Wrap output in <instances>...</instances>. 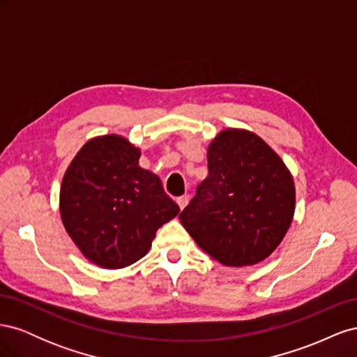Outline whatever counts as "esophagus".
Masks as SVG:
<instances>
[{
	"instance_id": "34e87169",
	"label": "esophagus",
	"mask_w": 357,
	"mask_h": 357,
	"mask_svg": "<svg viewBox=\"0 0 357 357\" xmlns=\"http://www.w3.org/2000/svg\"><path fill=\"white\" fill-rule=\"evenodd\" d=\"M188 202H189V195H183V197H178V198H177V204L180 205L181 210L186 207Z\"/></svg>"
}]
</instances>
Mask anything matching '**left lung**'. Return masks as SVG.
I'll list each match as a JSON object with an SVG mask.
<instances>
[{"label":"left lung","mask_w":357,"mask_h":357,"mask_svg":"<svg viewBox=\"0 0 357 357\" xmlns=\"http://www.w3.org/2000/svg\"><path fill=\"white\" fill-rule=\"evenodd\" d=\"M208 176L178 215L195 243L228 266L262 262L294 220L290 171L255 132L226 128L208 146Z\"/></svg>","instance_id":"obj_1"}]
</instances>
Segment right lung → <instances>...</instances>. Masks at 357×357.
Instances as JSON below:
<instances>
[{
  "instance_id": "1",
  "label": "right lung",
  "mask_w": 357,
  "mask_h": 357,
  "mask_svg": "<svg viewBox=\"0 0 357 357\" xmlns=\"http://www.w3.org/2000/svg\"><path fill=\"white\" fill-rule=\"evenodd\" d=\"M139 149L125 137L89 139L62 178L59 213L82 255L105 269L147 255L156 231L178 214L160 178L138 165Z\"/></svg>"
}]
</instances>
